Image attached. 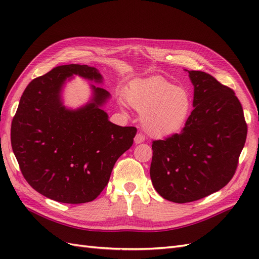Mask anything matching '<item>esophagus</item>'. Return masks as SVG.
Instances as JSON below:
<instances>
[{"label":"esophagus","mask_w":259,"mask_h":259,"mask_svg":"<svg viewBox=\"0 0 259 259\" xmlns=\"http://www.w3.org/2000/svg\"><path fill=\"white\" fill-rule=\"evenodd\" d=\"M134 142H135L136 145L144 143V142H145V136H144L143 134H137V135L135 136V138H134Z\"/></svg>","instance_id":"obj_1"}]
</instances>
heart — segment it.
<instances>
[{
	"label": "heart",
	"instance_id": "1",
	"mask_svg": "<svg viewBox=\"0 0 259 259\" xmlns=\"http://www.w3.org/2000/svg\"><path fill=\"white\" fill-rule=\"evenodd\" d=\"M126 99L133 108L143 113V126L153 137L177 134L192 111V98L188 91L161 76L133 83Z\"/></svg>",
	"mask_w": 259,
	"mask_h": 259
}]
</instances>
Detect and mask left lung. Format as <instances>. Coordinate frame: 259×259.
I'll return each instance as SVG.
<instances>
[{
  "instance_id": "8db88e82",
  "label": "left lung",
  "mask_w": 259,
  "mask_h": 259,
  "mask_svg": "<svg viewBox=\"0 0 259 259\" xmlns=\"http://www.w3.org/2000/svg\"><path fill=\"white\" fill-rule=\"evenodd\" d=\"M193 110L180 134L152 143L151 182L162 198L197 201L234 175L247 126L234 92L202 71H189Z\"/></svg>"
}]
</instances>
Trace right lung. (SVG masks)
I'll list each match as a JSON object with an SVG mask.
<instances>
[{
	"label": "right lung",
	"instance_id": "obj_1",
	"mask_svg": "<svg viewBox=\"0 0 259 259\" xmlns=\"http://www.w3.org/2000/svg\"><path fill=\"white\" fill-rule=\"evenodd\" d=\"M74 75L104 82L98 69L88 65L54 68L29 83L11 131L13 151L28 184L44 197L69 204L98 197L137 132L109 121L103 107L110 93L94 84L88 103L66 107L62 91Z\"/></svg>",
	"mask_w": 259,
	"mask_h": 259
}]
</instances>
